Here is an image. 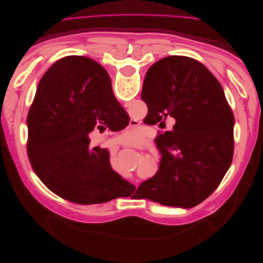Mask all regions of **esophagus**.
I'll use <instances>...</instances> for the list:
<instances>
[{
	"instance_id": "esophagus-1",
	"label": "esophagus",
	"mask_w": 263,
	"mask_h": 263,
	"mask_svg": "<svg viewBox=\"0 0 263 263\" xmlns=\"http://www.w3.org/2000/svg\"><path fill=\"white\" fill-rule=\"evenodd\" d=\"M133 123H134V122H133Z\"/></svg>"
}]
</instances>
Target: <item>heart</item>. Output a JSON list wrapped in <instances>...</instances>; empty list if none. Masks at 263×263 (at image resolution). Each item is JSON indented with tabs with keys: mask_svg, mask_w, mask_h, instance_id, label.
<instances>
[{
	"mask_svg": "<svg viewBox=\"0 0 263 263\" xmlns=\"http://www.w3.org/2000/svg\"><path fill=\"white\" fill-rule=\"evenodd\" d=\"M139 140V134L136 130H127L124 135H123V141L125 144H135Z\"/></svg>",
	"mask_w": 263,
	"mask_h": 263,
	"instance_id": "obj_1",
	"label": "heart"
}]
</instances>
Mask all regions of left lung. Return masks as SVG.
I'll use <instances>...</instances> for the list:
<instances>
[{"label":"left lung","instance_id":"8db88e82","mask_svg":"<svg viewBox=\"0 0 263 263\" xmlns=\"http://www.w3.org/2000/svg\"><path fill=\"white\" fill-rule=\"evenodd\" d=\"M141 99L158 122L172 117L157 141L159 169L138 186L144 198L190 209L217 189L234 155V115L220 83L200 61L170 55L145 77Z\"/></svg>","mask_w":263,"mask_h":263}]
</instances>
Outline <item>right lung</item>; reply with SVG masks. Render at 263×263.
Here are the masks:
<instances>
[{
	"label": "right lung",
	"mask_w": 263,
	"mask_h": 263,
	"mask_svg": "<svg viewBox=\"0 0 263 263\" xmlns=\"http://www.w3.org/2000/svg\"><path fill=\"white\" fill-rule=\"evenodd\" d=\"M117 103L106 70L87 57H65L44 74L27 116V155L51 192L82 205L134 192L112 169L108 151L87 138L103 121L113 125L123 116Z\"/></svg>",
	"instance_id": "1"
}]
</instances>
